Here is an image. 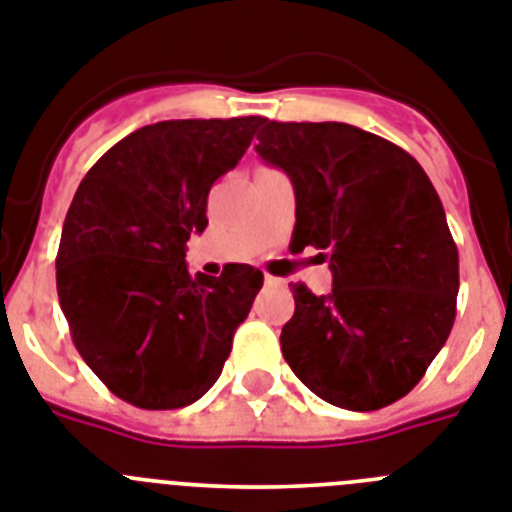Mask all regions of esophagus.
Masks as SVG:
<instances>
[{"label": "esophagus", "instance_id": "obj_1", "mask_svg": "<svg viewBox=\"0 0 512 512\" xmlns=\"http://www.w3.org/2000/svg\"><path fill=\"white\" fill-rule=\"evenodd\" d=\"M264 282L266 285H277V277H272V274H264Z\"/></svg>", "mask_w": 512, "mask_h": 512}]
</instances>
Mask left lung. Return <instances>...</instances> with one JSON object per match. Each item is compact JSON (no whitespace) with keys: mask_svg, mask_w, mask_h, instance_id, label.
Segmentation results:
<instances>
[{"mask_svg":"<svg viewBox=\"0 0 512 512\" xmlns=\"http://www.w3.org/2000/svg\"><path fill=\"white\" fill-rule=\"evenodd\" d=\"M256 152L295 186L292 246L318 248L334 287H292L282 355L310 391L373 412L412 391L456 321L458 248L422 165L357 126L266 121Z\"/></svg>","mask_w":512,"mask_h":512,"instance_id":"1","label":"left lung"}]
</instances>
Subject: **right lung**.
Returning <instances> with one entry per match:
<instances>
[{
  "label": "right lung",
  "mask_w": 512,
  "mask_h": 512,
  "mask_svg": "<svg viewBox=\"0 0 512 512\" xmlns=\"http://www.w3.org/2000/svg\"><path fill=\"white\" fill-rule=\"evenodd\" d=\"M261 116L160 121L131 131L82 178L61 230L56 292L72 342L108 391L181 409L220 378L264 274L186 269L212 183L235 168Z\"/></svg>",
  "instance_id": "right-lung-1"
}]
</instances>
